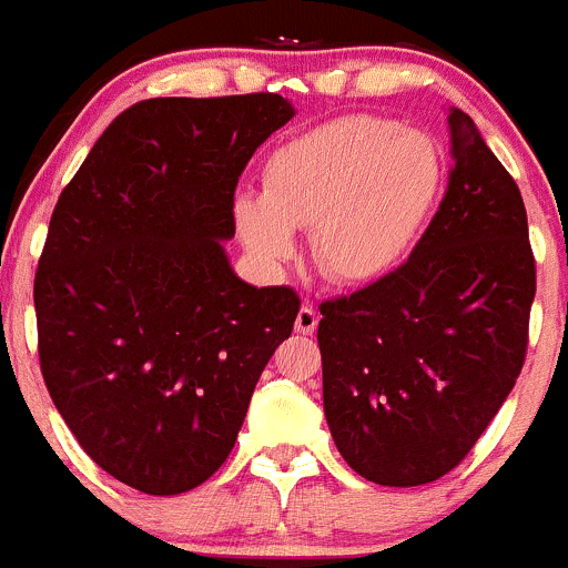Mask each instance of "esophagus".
Returning a JSON list of instances; mask_svg holds the SVG:
<instances>
[{"mask_svg":"<svg viewBox=\"0 0 568 568\" xmlns=\"http://www.w3.org/2000/svg\"><path fill=\"white\" fill-rule=\"evenodd\" d=\"M317 323H320L317 308H314L312 303H303L301 312H297L295 317V328L301 331V334H314V331H317Z\"/></svg>","mask_w":568,"mask_h":568,"instance_id":"34e87169","label":"esophagus"}]
</instances>
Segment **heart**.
<instances>
[{"instance_id":"b5f03b06","label":"heart","mask_w":568,"mask_h":568,"mask_svg":"<svg viewBox=\"0 0 568 568\" xmlns=\"http://www.w3.org/2000/svg\"><path fill=\"white\" fill-rule=\"evenodd\" d=\"M439 184L442 156L425 132L373 115L336 118L267 156L262 195L234 199V229L271 273L295 260V229H314L320 271L367 284L400 265Z\"/></svg>"}]
</instances>
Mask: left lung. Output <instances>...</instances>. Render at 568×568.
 <instances>
[{
    "mask_svg": "<svg viewBox=\"0 0 568 568\" xmlns=\"http://www.w3.org/2000/svg\"><path fill=\"white\" fill-rule=\"evenodd\" d=\"M447 129L450 184L406 265L320 306L325 419L347 467L378 486L458 467L527 351L525 201L467 112H447Z\"/></svg>",
    "mask_w": 568,
    "mask_h": 568,
    "instance_id": "1",
    "label": "left lung"
}]
</instances>
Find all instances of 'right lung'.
Returning a JSON list of instances; mask_svg holds the SVG:
<instances>
[{"label":"right lung","mask_w":568,"mask_h":568,"mask_svg":"<svg viewBox=\"0 0 568 568\" xmlns=\"http://www.w3.org/2000/svg\"><path fill=\"white\" fill-rule=\"evenodd\" d=\"M295 115L278 93L149 99L60 193L36 273L38 356L82 450L143 494L221 469L301 297L234 273V187Z\"/></svg>","instance_id":"1"}]
</instances>
